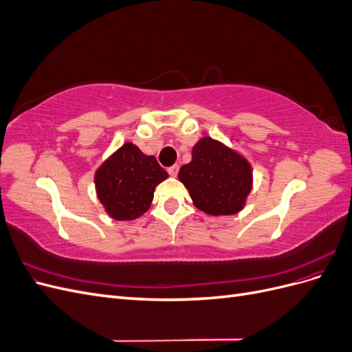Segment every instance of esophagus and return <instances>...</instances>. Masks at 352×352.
<instances>
[{
    "mask_svg": "<svg viewBox=\"0 0 352 352\" xmlns=\"http://www.w3.org/2000/svg\"><path fill=\"white\" fill-rule=\"evenodd\" d=\"M167 172H168V175H170V176H176V175H177V172H179V166H177V164L170 166V167L167 168Z\"/></svg>",
    "mask_w": 352,
    "mask_h": 352,
    "instance_id": "obj_1",
    "label": "esophagus"
}]
</instances>
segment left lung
<instances>
[{
	"label": "left lung",
	"instance_id": "1",
	"mask_svg": "<svg viewBox=\"0 0 352 352\" xmlns=\"http://www.w3.org/2000/svg\"><path fill=\"white\" fill-rule=\"evenodd\" d=\"M179 180L197 208L211 216H229L242 210L252 170L242 155L206 136L192 148L190 163L180 167Z\"/></svg>",
	"mask_w": 352,
	"mask_h": 352
}]
</instances>
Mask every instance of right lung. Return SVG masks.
Listing matches in <instances>:
<instances>
[{"mask_svg": "<svg viewBox=\"0 0 352 352\" xmlns=\"http://www.w3.org/2000/svg\"><path fill=\"white\" fill-rule=\"evenodd\" d=\"M154 155H145L133 144L119 148L95 175L97 194L116 220H133L150 208L155 186L167 179Z\"/></svg>", "mask_w": 352, "mask_h": 352, "instance_id": "add662e5", "label": "right lung"}]
</instances>
